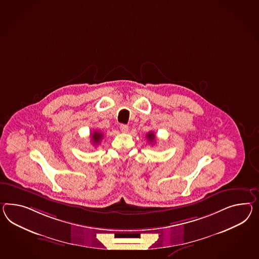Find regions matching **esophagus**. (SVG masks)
<instances>
[{
    "label": "esophagus",
    "instance_id": "34e87169",
    "mask_svg": "<svg viewBox=\"0 0 259 259\" xmlns=\"http://www.w3.org/2000/svg\"><path fill=\"white\" fill-rule=\"evenodd\" d=\"M120 130H121V132L123 133H127L128 126H127V125H125V124H121V125H120Z\"/></svg>",
    "mask_w": 259,
    "mask_h": 259
}]
</instances>
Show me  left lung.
I'll use <instances>...</instances> for the list:
<instances>
[{"mask_svg": "<svg viewBox=\"0 0 259 259\" xmlns=\"http://www.w3.org/2000/svg\"><path fill=\"white\" fill-rule=\"evenodd\" d=\"M146 138H147V140L150 142V143H153L154 141H155V134H154V133H148L147 134H146Z\"/></svg>", "mask_w": 259, "mask_h": 259, "instance_id": "8db88e82", "label": "left lung"}]
</instances>
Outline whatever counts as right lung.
I'll return each instance as SVG.
<instances>
[{
    "label": "right lung",
    "mask_w": 259,
    "mask_h": 259,
    "mask_svg": "<svg viewBox=\"0 0 259 259\" xmlns=\"http://www.w3.org/2000/svg\"><path fill=\"white\" fill-rule=\"evenodd\" d=\"M102 137H103V134L102 133H100V132H94L92 134H91V138H92V142H93L94 145L95 146H98L99 144L100 143V141L102 140Z\"/></svg>",
    "instance_id": "obj_1"
}]
</instances>
